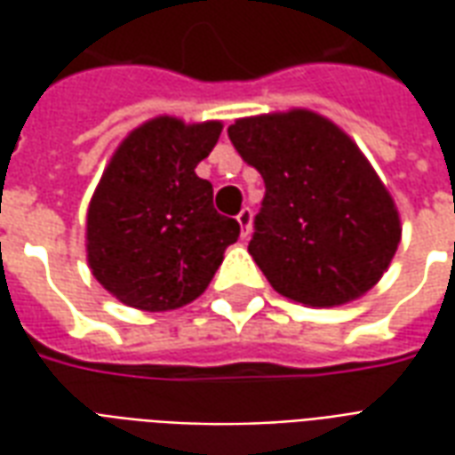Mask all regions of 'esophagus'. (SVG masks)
<instances>
[{
  "label": "esophagus",
  "instance_id": "34e87169",
  "mask_svg": "<svg viewBox=\"0 0 455 455\" xmlns=\"http://www.w3.org/2000/svg\"><path fill=\"white\" fill-rule=\"evenodd\" d=\"M236 221H238V227H241V236L248 238V234H251V221H253V212H251L248 207H243L241 212H238Z\"/></svg>",
  "mask_w": 455,
  "mask_h": 455
}]
</instances>
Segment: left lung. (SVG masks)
<instances>
[{"label":"left lung","mask_w":455,"mask_h":455,"mask_svg":"<svg viewBox=\"0 0 455 455\" xmlns=\"http://www.w3.org/2000/svg\"><path fill=\"white\" fill-rule=\"evenodd\" d=\"M228 139L266 182L248 253L287 299L365 295L400 243V214L358 146L307 109L238 119Z\"/></svg>","instance_id":"8db88e82"}]
</instances>
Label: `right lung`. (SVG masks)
<instances>
[{
  "mask_svg": "<svg viewBox=\"0 0 455 455\" xmlns=\"http://www.w3.org/2000/svg\"><path fill=\"white\" fill-rule=\"evenodd\" d=\"M219 133V121L158 116L131 131L104 170L87 212V260L124 305L165 312L197 299L241 234L195 172Z\"/></svg>",
  "mask_w": 455,
  "mask_h": 455,
  "instance_id": "obj_1",
  "label": "right lung"
}]
</instances>
